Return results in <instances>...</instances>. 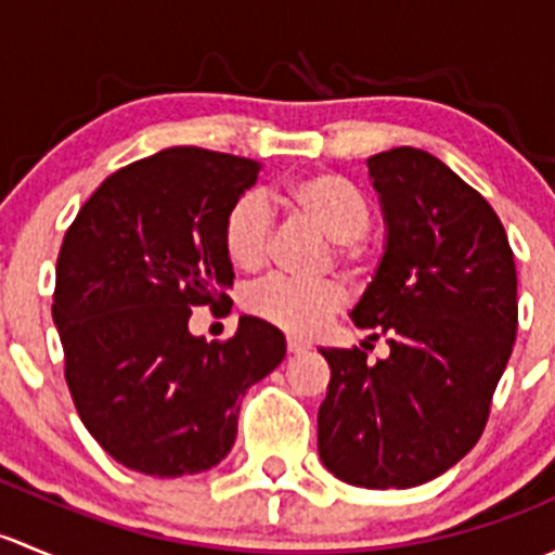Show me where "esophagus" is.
I'll list each match as a JSON object with an SVG mask.
<instances>
[{
	"label": "esophagus",
	"mask_w": 555,
	"mask_h": 555,
	"mask_svg": "<svg viewBox=\"0 0 555 555\" xmlns=\"http://www.w3.org/2000/svg\"><path fill=\"white\" fill-rule=\"evenodd\" d=\"M287 349H289V354H304V351H309L311 346H309V340L298 338V335H289V338H287Z\"/></svg>",
	"instance_id": "1"
}]
</instances>
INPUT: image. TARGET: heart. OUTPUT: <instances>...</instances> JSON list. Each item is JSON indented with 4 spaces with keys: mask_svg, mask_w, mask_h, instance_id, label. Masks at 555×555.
Instances as JSON below:
<instances>
[{
    "mask_svg": "<svg viewBox=\"0 0 555 555\" xmlns=\"http://www.w3.org/2000/svg\"><path fill=\"white\" fill-rule=\"evenodd\" d=\"M276 201L295 217L333 238L338 260L349 271H360L365 262L362 236L371 231L373 211L354 182L330 171L304 173L282 184ZM220 238L233 266L242 271L262 268L271 242L268 206L251 193L233 201L222 220ZM344 306L346 289L338 282H298V279L271 276L246 295V309L255 317L295 335L317 333Z\"/></svg>",
    "mask_w": 555,
    "mask_h": 555,
    "instance_id": "b5f03b06",
    "label": "heart"
}]
</instances>
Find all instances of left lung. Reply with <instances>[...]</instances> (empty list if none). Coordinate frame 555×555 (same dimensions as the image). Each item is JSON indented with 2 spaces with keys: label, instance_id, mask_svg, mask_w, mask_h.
I'll use <instances>...</instances> for the list:
<instances>
[{
  "label": "left lung",
  "instance_id": "1",
  "mask_svg": "<svg viewBox=\"0 0 555 555\" xmlns=\"http://www.w3.org/2000/svg\"><path fill=\"white\" fill-rule=\"evenodd\" d=\"M367 169L386 249L351 317L389 357L322 349L319 456L351 486L411 489L483 435L518 330L516 260L489 201L435 155L395 147Z\"/></svg>",
  "mask_w": 555,
  "mask_h": 555
}]
</instances>
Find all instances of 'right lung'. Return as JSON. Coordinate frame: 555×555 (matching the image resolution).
Instances as JSON below:
<instances>
[{
  "mask_svg": "<svg viewBox=\"0 0 555 555\" xmlns=\"http://www.w3.org/2000/svg\"><path fill=\"white\" fill-rule=\"evenodd\" d=\"M260 164L171 147L104 179L66 231L53 322L88 433L122 467L158 478L220 464L251 384L284 360L282 330L238 319L236 335H190L193 306H225L233 266L222 220Z\"/></svg>",
  "mask_w": 555,
  "mask_h": 555,
  "instance_id": "1",
  "label": "right lung"
}]
</instances>
